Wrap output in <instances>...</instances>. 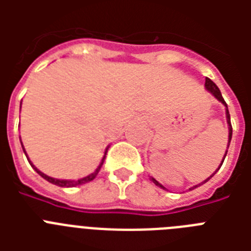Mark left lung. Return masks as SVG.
<instances>
[{
	"label": "left lung",
	"instance_id": "obj_1",
	"mask_svg": "<svg viewBox=\"0 0 251 251\" xmlns=\"http://www.w3.org/2000/svg\"><path fill=\"white\" fill-rule=\"evenodd\" d=\"M204 86H206V88L208 91H210L211 94L214 95L215 98L218 99L219 101H222L223 104H224V105H226V122H228V126H229V127H228V129H229V135H228V147H229V143H230V139H232V125H230V116H229V110H228V106H226V102L224 101V99H223V96H222V92H220V90H219V87L216 86V84L214 83V82H212V80L210 79V78H206V83H204ZM226 152H228V150H226V155H224V157H223V161H224V159H226ZM223 161H222V164H220V167H222L223 165ZM219 167V168H220ZM219 168L218 169H216V171H219ZM215 173H216V172H215ZM214 173V175H215ZM212 175V176H214ZM212 176H210V177H208V178L207 179H204V181H203V182H201L199 183V185H203V183L204 182H207V181H208V179L211 178V177H212ZM153 181V183H155V185H156V186H159V187H161V189H165L164 186H163V185H161V183H159L156 181V179L155 178H151ZM199 185H195V186H193L190 189V190H193V189H194V187H198Z\"/></svg>",
	"mask_w": 251,
	"mask_h": 251
}]
</instances>
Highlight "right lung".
Returning <instances> with one entry per match:
<instances>
[{"mask_svg":"<svg viewBox=\"0 0 251 251\" xmlns=\"http://www.w3.org/2000/svg\"><path fill=\"white\" fill-rule=\"evenodd\" d=\"M21 143H22V142H21ZM22 147H23V146H22ZM23 151H25V147H23ZM106 151H108V149L105 150L104 157H102V160H101V163H100V165H99V167L96 168V171H95L94 173H91V175L86 176V177H83V178H79V179H58V178H53V177H49V176L44 175L43 172L39 171V169H37V168L35 167V165H33L32 163H31V161H29V159H28V161H29V164L32 165L33 169H35V171H36L37 173H39V175H40L41 177H43V178L47 179L48 182L53 183V185H57V186H61V187H75V186H79V185H83V183H86V182H90V181H92V179H94L95 177L98 176L99 171H100V168H101L102 163H104V159H105ZM25 156H27V153H25Z\"/></svg>","mask_w":251,"mask_h":251,"instance_id":"right-lung-1","label":"right lung"}]
</instances>
